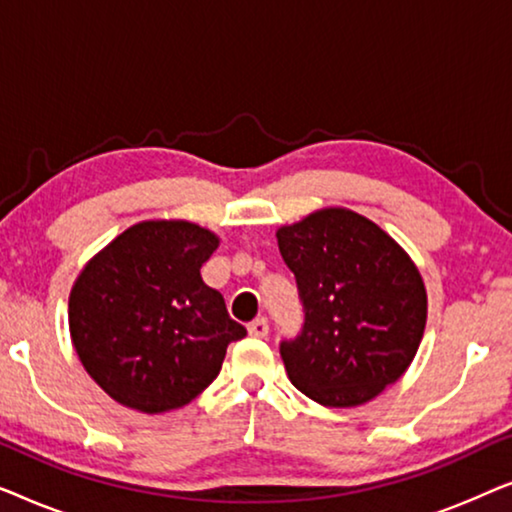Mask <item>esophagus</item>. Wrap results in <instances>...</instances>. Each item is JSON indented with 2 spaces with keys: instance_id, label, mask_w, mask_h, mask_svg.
Wrapping results in <instances>:
<instances>
[{
  "instance_id": "esophagus-1",
  "label": "esophagus",
  "mask_w": 512,
  "mask_h": 512,
  "mask_svg": "<svg viewBox=\"0 0 512 512\" xmlns=\"http://www.w3.org/2000/svg\"><path fill=\"white\" fill-rule=\"evenodd\" d=\"M268 333H270V324H268V319H265V317H258L249 324L251 338H265Z\"/></svg>"
}]
</instances>
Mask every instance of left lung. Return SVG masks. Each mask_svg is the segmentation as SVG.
<instances>
[{"mask_svg": "<svg viewBox=\"0 0 512 512\" xmlns=\"http://www.w3.org/2000/svg\"><path fill=\"white\" fill-rule=\"evenodd\" d=\"M296 275L305 324L279 354L296 389L326 408H356L394 384L415 359L426 289L394 237L366 216L326 207L277 230Z\"/></svg>", "mask_w": 512, "mask_h": 512, "instance_id": "8db88e82", "label": "left lung"}]
</instances>
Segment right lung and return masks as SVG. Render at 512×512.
<instances>
[{
    "label": "right lung",
    "mask_w": 512,
    "mask_h": 512,
    "mask_svg": "<svg viewBox=\"0 0 512 512\" xmlns=\"http://www.w3.org/2000/svg\"><path fill=\"white\" fill-rule=\"evenodd\" d=\"M219 247L191 221H142L123 230L76 277L69 333L86 373L125 408H184L219 375L247 328L228 317L200 268Z\"/></svg>",
    "instance_id": "obj_1"
}]
</instances>
